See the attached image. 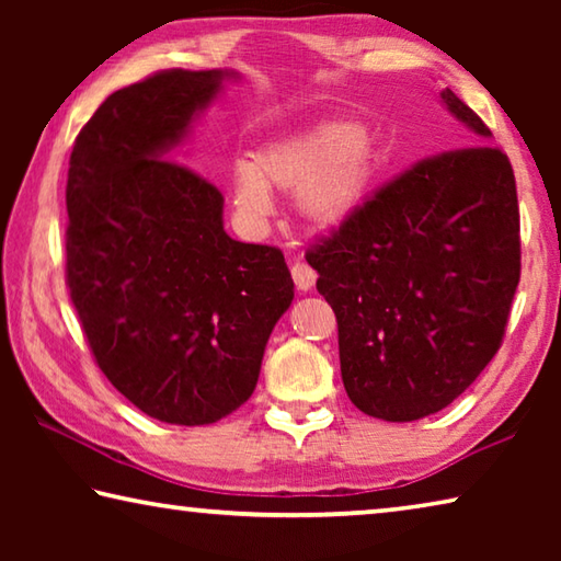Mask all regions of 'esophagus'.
I'll return each mask as SVG.
<instances>
[{
  "label": "esophagus",
  "instance_id": "1",
  "mask_svg": "<svg viewBox=\"0 0 561 561\" xmlns=\"http://www.w3.org/2000/svg\"><path fill=\"white\" fill-rule=\"evenodd\" d=\"M291 279H294V284H297V289L307 291V289L314 287L317 272L311 270L307 262H294V264H291Z\"/></svg>",
  "mask_w": 561,
  "mask_h": 561
}]
</instances>
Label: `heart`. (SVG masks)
Segmentation results:
<instances>
[{
    "mask_svg": "<svg viewBox=\"0 0 561 561\" xmlns=\"http://www.w3.org/2000/svg\"><path fill=\"white\" fill-rule=\"evenodd\" d=\"M378 146L364 126L319 121L262 146L254 160H237L230 173L232 205L244 225L262 227L272 213L270 187L297 190L299 215L314 227H339L368 197Z\"/></svg>",
    "mask_w": 561,
    "mask_h": 561,
    "instance_id": "1",
    "label": "heart"
}]
</instances>
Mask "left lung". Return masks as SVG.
Listing matches in <instances>:
<instances>
[{"label":"left lung","mask_w":561,"mask_h":561,"mask_svg":"<svg viewBox=\"0 0 561 561\" xmlns=\"http://www.w3.org/2000/svg\"><path fill=\"white\" fill-rule=\"evenodd\" d=\"M440 99L468 148L417 160L307 254L336 314L351 403L391 423L443 411L480 376L519 284L510 158L450 89Z\"/></svg>","instance_id":"1"}]
</instances>
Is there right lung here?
Wrapping results in <instances>:
<instances>
[{
  "label": "right lung",
  "instance_id": "add662e5",
  "mask_svg": "<svg viewBox=\"0 0 561 561\" xmlns=\"http://www.w3.org/2000/svg\"><path fill=\"white\" fill-rule=\"evenodd\" d=\"M234 71H158L73 140L66 287L108 381L156 421L207 425L252 396L294 299L277 247L222 227L225 197L175 148Z\"/></svg>",
  "mask_w": 561,
  "mask_h": 561
}]
</instances>
